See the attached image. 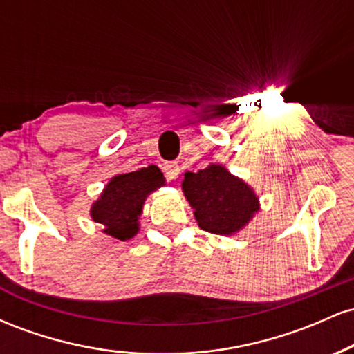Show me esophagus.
<instances>
[{"mask_svg": "<svg viewBox=\"0 0 354 354\" xmlns=\"http://www.w3.org/2000/svg\"><path fill=\"white\" fill-rule=\"evenodd\" d=\"M163 169L168 180H176L180 176V166H178V163H166Z\"/></svg>", "mask_w": 354, "mask_h": 354, "instance_id": "1", "label": "esophagus"}]
</instances>
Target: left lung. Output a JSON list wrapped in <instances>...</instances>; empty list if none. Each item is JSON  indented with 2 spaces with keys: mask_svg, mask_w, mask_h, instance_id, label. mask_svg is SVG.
Listing matches in <instances>:
<instances>
[{
  "mask_svg": "<svg viewBox=\"0 0 354 354\" xmlns=\"http://www.w3.org/2000/svg\"><path fill=\"white\" fill-rule=\"evenodd\" d=\"M181 189L198 226L213 234L233 236L259 211L254 189L223 165H208L198 173H185Z\"/></svg>",
  "mask_w": 354,
  "mask_h": 354,
  "instance_id": "obj_1",
  "label": "left lung"
}]
</instances>
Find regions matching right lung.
<instances>
[{
  "mask_svg": "<svg viewBox=\"0 0 354 354\" xmlns=\"http://www.w3.org/2000/svg\"><path fill=\"white\" fill-rule=\"evenodd\" d=\"M166 185L158 166L113 176L101 191L100 198L89 208V216L103 226L108 236L126 241L140 231V216L143 213L146 198Z\"/></svg>",
  "mask_w": 354,
  "mask_h": 354,
  "instance_id": "add662e5",
  "label": "right lung"
}]
</instances>
